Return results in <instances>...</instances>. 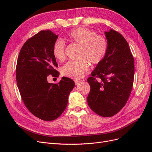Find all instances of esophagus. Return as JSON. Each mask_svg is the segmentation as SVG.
Here are the masks:
<instances>
[{
	"instance_id": "34e87169",
	"label": "esophagus",
	"mask_w": 152,
	"mask_h": 152,
	"mask_svg": "<svg viewBox=\"0 0 152 152\" xmlns=\"http://www.w3.org/2000/svg\"><path fill=\"white\" fill-rule=\"evenodd\" d=\"M80 83V81H79V80H75V85L76 86H77V85H79V84Z\"/></svg>"
}]
</instances>
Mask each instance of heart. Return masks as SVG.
<instances>
[{"instance_id": "obj_1", "label": "heart", "mask_w": 152, "mask_h": 152, "mask_svg": "<svg viewBox=\"0 0 152 152\" xmlns=\"http://www.w3.org/2000/svg\"><path fill=\"white\" fill-rule=\"evenodd\" d=\"M66 39L70 42L81 46L79 61H70L61 70V74L73 79H79L89 70L88 62L98 65L103 61L107 53L108 42L105 37L97 35L94 31L79 27L71 31ZM54 57L62 61L65 59V43L57 40L53 48Z\"/></svg>"}]
</instances>
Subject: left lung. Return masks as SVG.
<instances>
[{
  "label": "left lung",
  "instance_id": "left-lung-1",
  "mask_svg": "<svg viewBox=\"0 0 152 152\" xmlns=\"http://www.w3.org/2000/svg\"><path fill=\"white\" fill-rule=\"evenodd\" d=\"M104 34L107 53L87 80L91 87L87 101L94 112L108 117L120 112L129 98L134 62L129 44L121 34L110 30Z\"/></svg>",
  "mask_w": 152,
  "mask_h": 152
}]
</instances>
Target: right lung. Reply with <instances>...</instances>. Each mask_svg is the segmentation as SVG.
Returning a JSON list of instances; mask_svg holds the SVG:
<instances>
[{
    "label": "right lung",
    "mask_w": 152,
    "mask_h": 152,
    "mask_svg": "<svg viewBox=\"0 0 152 152\" xmlns=\"http://www.w3.org/2000/svg\"><path fill=\"white\" fill-rule=\"evenodd\" d=\"M58 35L42 30L23 45L18 58L16 76L23 102L29 111L41 120L53 121L65 111L75 82L63 77L58 84L49 83L47 77H58V64L53 48Z\"/></svg>",
    "instance_id": "add662e5"
}]
</instances>
